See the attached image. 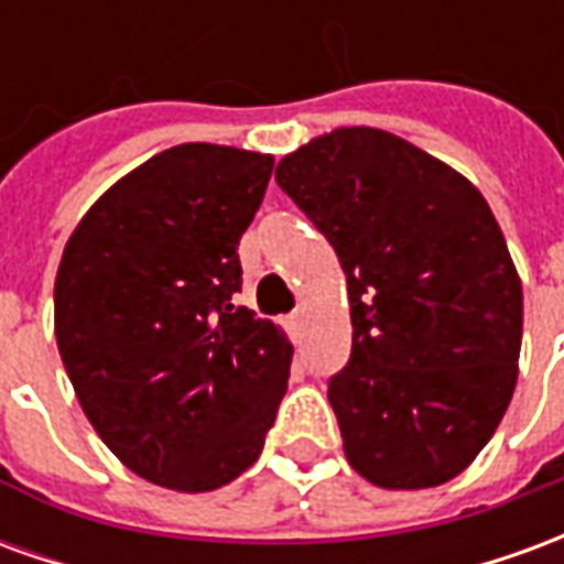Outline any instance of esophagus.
Masks as SVG:
<instances>
[{
    "label": "esophagus",
    "instance_id": "34e87169",
    "mask_svg": "<svg viewBox=\"0 0 564 564\" xmlns=\"http://www.w3.org/2000/svg\"><path fill=\"white\" fill-rule=\"evenodd\" d=\"M286 329H290V335H293V338H299V335H302V329H305V314H302V311H293V314L286 317Z\"/></svg>",
    "mask_w": 564,
    "mask_h": 564
}]
</instances>
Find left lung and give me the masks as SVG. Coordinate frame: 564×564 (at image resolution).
I'll list each match as a JSON object with an SVG mask.
<instances>
[{"instance_id": "1", "label": "left lung", "mask_w": 564, "mask_h": 564, "mask_svg": "<svg viewBox=\"0 0 564 564\" xmlns=\"http://www.w3.org/2000/svg\"><path fill=\"white\" fill-rule=\"evenodd\" d=\"M278 184L347 274L354 350L329 380L347 462L383 489L453 480L517 387L522 283L480 189L411 141L344 127Z\"/></svg>"}]
</instances>
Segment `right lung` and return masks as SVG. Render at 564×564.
<instances>
[{"label": "right lung", "instance_id": "right-lung-1", "mask_svg": "<svg viewBox=\"0 0 564 564\" xmlns=\"http://www.w3.org/2000/svg\"><path fill=\"white\" fill-rule=\"evenodd\" d=\"M274 156L177 144L99 196L54 286L56 347L84 414L129 471L210 492L247 471L278 416L293 344L232 305L238 241Z\"/></svg>", "mask_w": 564, "mask_h": 564}]
</instances>
